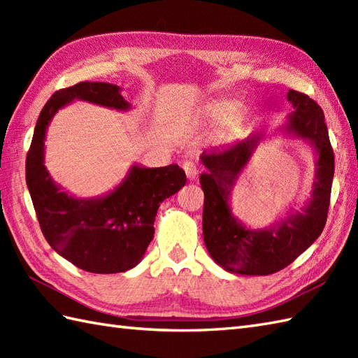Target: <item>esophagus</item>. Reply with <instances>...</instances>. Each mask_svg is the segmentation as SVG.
Instances as JSON below:
<instances>
[{"label":"esophagus","instance_id":"esophagus-1","mask_svg":"<svg viewBox=\"0 0 358 358\" xmlns=\"http://www.w3.org/2000/svg\"><path fill=\"white\" fill-rule=\"evenodd\" d=\"M183 169L186 172V177L189 180H195L196 175H199V169H196V166L194 162H185L183 163Z\"/></svg>","mask_w":358,"mask_h":358}]
</instances>
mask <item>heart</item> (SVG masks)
<instances>
[{
	"mask_svg": "<svg viewBox=\"0 0 358 358\" xmlns=\"http://www.w3.org/2000/svg\"><path fill=\"white\" fill-rule=\"evenodd\" d=\"M203 115L209 120H220L217 136L226 140L235 135L243 124V112L238 104L232 100H214L203 106Z\"/></svg>",
	"mask_w": 358,
	"mask_h": 358,
	"instance_id": "heart-1",
	"label": "heart"
}]
</instances>
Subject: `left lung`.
I'll return each instance as SVG.
<instances>
[{
	"mask_svg": "<svg viewBox=\"0 0 358 358\" xmlns=\"http://www.w3.org/2000/svg\"><path fill=\"white\" fill-rule=\"evenodd\" d=\"M289 113L281 132L308 141L314 148L315 181L313 195L300 210L264 229H250L232 214L231 192L240 173L252 157L264 131L249 135L232 146L203 150L200 155L206 172L200 175L204 192L203 235L208 252L218 266L240 275H269L285 269L320 237L328 217L334 178V150L331 148L324 113L313 98L289 90Z\"/></svg>",
	"mask_w": 358,
	"mask_h": 358,
	"instance_id": "8db88e82",
	"label": "left lung"
}]
</instances>
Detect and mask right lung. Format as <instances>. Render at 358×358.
<instances>
[{"label":"right lung","mask_w":358,"mask_h":358,"mask_svg":"<svg viewBox=\"0 0 358 358\" xmlns=\"http://www.w3.org/2000/svg\"><path fill=\"white\" fill-rule=\"evenodd\" d=\"M75 100L129 110L121 87L83 81L50 96L38 117L26 158V183L43 235L53 250L77 268L117 273L135 268L154 238L159 203L186 185L178 164H134L121 183L103 196L78 199L63 191L44 166L45 131L55 113Z\"/></svg>","instance_id":"right-lung-1"}]
</instances>
